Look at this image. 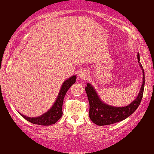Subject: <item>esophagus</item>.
<instances>
[{"instance_id": "esophagus-1", "label": "esophagus", "mask_w": 154, "mask_h": 154, "mask_svg": "<svg viewBox=\"0 0 154 154\" xmlns=\"http://www.w3.org/2000/svg\"><path fill=\"white\" fill-rule=\"evenodd\" d=\"M79 78L81 79H86L88 77V71H86V70H82V71L80 72V74L79 75Z\"/></svg>"}]
</instances>
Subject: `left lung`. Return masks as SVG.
I'll list each match as a JSON object with an SVG mask.
<instances>
[{"mask_svg": "<svg viewBox=\"0 0 154 154\" xmlns=\"http://www.w3.org/2000/svg\"><path fill=\"white\" fill-rule=\"evenodd\" d=\"M139 66L143 71V83L138 96L132 102L126 106L114 107L104 103L100 99L98 93L94 88L88 83L85 88L88 99L89 101L90 119L97 125H107L116 123L117 122L125 120V119L132 114L138 108L143 98L144 86H145V72L142 65L140 62V55L137 54Z\"/></svg>", "mask_w": 154, "mask_h": 154, "instance_id": "8db88e82", "label": "left lung"}]
</instances>
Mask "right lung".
<instances>
[{
  "mask_svg": "<svg viewBox=\"0 0 154 154\" xmlns=\"http://www.w3.org/2000/svg\"><path fill=\"white\" fill-rule=\"evenodd\" d=\"M76 75H73L64 81L53 106L42 115L38 117H29L23 115L20 112L19 114L26 121L31 123L36 124V125H51L55 124L58 120H60V119L62 116V105L64 97L69 88L76 82Z\"/></svg>",
  "mask_w": 154,
  "mask_h": 154,
  "instance_id": "right-lung-1",
  "label": "right lung"
}]
</instances>
